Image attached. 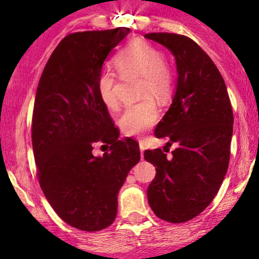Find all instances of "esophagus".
<instances>
[{
  "label": "esophagus",
  "mask_w": 259,
  "mask_h": 259,
  "mask_svg": "<svg viewBox=\"0 0 259 259\" xmlns=\"http://www.w3.org/2000/svg\"><path fill=\"white\" fill-rule=\"evenodd\" d=\"M139 148H140V155H142V158H143V154H144V149H145L144 143L139 142Z\"/></svg>",
  "instance_id": "34e87169"
}]
</instances>
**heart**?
Segmentation results:
<instances>
[{
	"label": "heart",
	"mask_w": 259,
	"mask_h": 259,
	"mask_svg": "<svg viewBox=\"0 0 259 259\" xmlns=\"http://www.w3.org/2000/svg\"><path fill=\"white\" fill-rule=\"evenodd\" d=\"M114 65L122 77L139 75L140 96L150 95L159 101H166L173 90V72L164 62V55L158 48L143 40H137L120 50L114 59ZM116 75L110 69L99 74L96 80L99 98L109 110H117ZM159 110L150 97L127 106L119 120L122 133L129 137H139L156 122Z\"/></svg>",
	"instance_id": "b5f03b06"
}]
</instances>
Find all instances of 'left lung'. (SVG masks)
Segmentation results:
<instances>
[{"mask_svg":"<svg viewBox=\"0 0 259 259\" xmlns=\"http://www.w3.org/2000/svg\"><path fill=\"white\" fill-rule=\"evenodd\" d=\"M166 48L177 64L176 95L155 127L156 138L177 143L168 159L161 149L145 150L156 166L148 202L156 217L170 223L202 213L218 193L227 173L233 134V111L221 72L192 38L177 33H146ZM169 150V149H168Z\"/></svg>","mask_w":259,"mask_h":259,"instance_id":"left-lung-1","label":"left lung"}]
</instances>
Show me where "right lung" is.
<instances>
[{
  "label": "right lung",
  "mask_w": 259,
  "mask_h": 259,
  "mask_svg": "<svg viewBox=\"0 0 259 259\" xmlns=\"http://www.w3.org/2000/svg\"><path fill=\"white\" fill-rule=\"evenodd\" d=\"M129 32L117 27L67 35L50 56L36 91L32 148L38 183L57 215L80 231L113 223L120 188L140 160L139 144L119 140L96 89L104 61ZM98 142L111 145L103 157L92 155Z\"/></svg>",
  "instance_id": "1"
}]
</instances>
